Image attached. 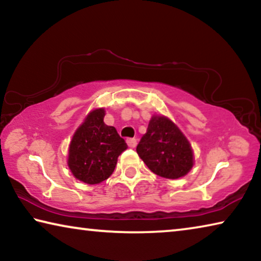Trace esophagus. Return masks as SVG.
<instances>
[{"mask_svg": "<svg viewBox=\"0 0 261 261\" xmlns=\"http://www.w3.org/2000/svg\"><path fill=\"white\" fill-rule=\"evenodd\" d=\"M126 144L127 146L131 147V148H135L137 146V139L136 138H130L126 140Z\"/></svg>", "mask_w": 261, "mask_h": 261, "instance_id": "1", "label": "esophagus"}]
</instances>
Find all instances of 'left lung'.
<instances>
[{"instance_id": "8db88e82", "label": "left lung", "mask_w": 261, "mask_h": 261, "mask_svg": "<svg viewBox=\"0 0 261 261\" xmlns=\"http://www.w3.org/2000/svg\"><path fill=\"white\" fill-rule=\"evenodd\" d=\"M137 153L154 174L165 178L183 177L193 166V151L187 137L165 116L151 118Z\"/></svg>"}]
</instances>
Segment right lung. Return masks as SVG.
<instances>
[{"label":"right lung","instance_id":"add662e5","mask_svg":"<svg viewBox=\"0 0 261 261\" xmlns=\"http://www.w3.org/2000/svg\"><path fill=\"white\" fill-rule=\"evenodd\" d=\"M105 109H94L78 127L69 146L68 166L77 179L99 184L116 167L117 158L127 145L114 126L103 122Z\"/></svg>","mask_w":261,"mask_h":261}]
</instances>
